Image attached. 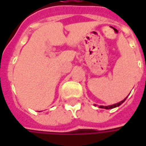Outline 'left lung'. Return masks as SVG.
I'll list each match as a JSON object with an SVG mask.
<instances>
[{
    "instance_id": "left-lung-1",
    "label": "left lung",
    "mask_w": 146,
    "mask_h": 146,
    "mask_svg": "<svg viewBox=\"0 0 146 146\" xmlns=\"http://www.w3.org/2000/svg\"><path fill=\"white\" fill-rule=\"evenodd\" d=\"M126 100V98L124 99V100H123L122 102H119V103L117 104H114V105H111V106H100L99 107L100 108H104V109H106V110H109V109H113V108H115V107H117V106H120L121 104L123 103L124 101Z\"/></svg>"
}]
</instances>
